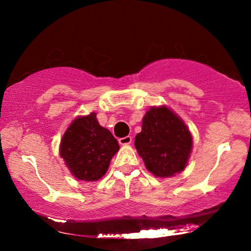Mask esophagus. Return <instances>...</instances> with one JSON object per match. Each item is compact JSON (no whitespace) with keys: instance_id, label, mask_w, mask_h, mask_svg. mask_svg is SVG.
<instances>
[{"instance_id":"esophagus-1","label":"esophagus","mask_w":251,"mask_h":251,"mask_svg":"<svg viewBox=\"0 0 251 251\" xmlns=\"http://www.w3.org/2000/svg\"><path fill=\"white\" fill-rule=\"evenodd\" d=\"M132 143V138L127 135V137H124V138H120L119 139V144L120 145L125 146V145H129V144Z\"/></svg>"}]
</instances>
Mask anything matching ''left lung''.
Wrapping results in <instances>:
<instances>
[{"instance_id": "8db88e82", "label": "left lung", "mask_w": 251, "mask_h": 251, "mask_svg": "<svg viewBox=\"0 0 251 251\" xmlns=\"http://www.w3.org/2000/svg\"><path fill=\"white\" fill-rule=\"evenodd\" d=\"M134 146L152 175L168 178L185 170L192 151V135L171 108L153 106L143 118Z\"/></svg>"}]
</instances>
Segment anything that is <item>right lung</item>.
<instances>
[{
	"label": "right lung",
	"mask_w": 251,
	"mask_h": 251,
	"mask_svg": "<svg viewBox=\"0 0 251 251\" xmlns=\"http://www.w3.org/2000/svg\"><path fill=\"white\" fill-rule=\"evenodd\" d=\"M119 144L107 128L99 125L96 112L79 116L70 124L60 142V157L72 176L96 181L105 176Z\"/></svg>",
	"instance_id": "1"
}]
</instances>
